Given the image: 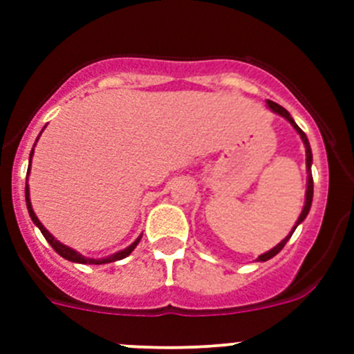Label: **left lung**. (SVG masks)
Instances as JSON below:
<instances>
[{
  "instance_id": "1",
  "label": "left lung",
  "mask_w": 354,
  "mask_h": 354,
  "mask_svg": "<svg viewBox=\"0 0 354 354\" xmlns=\"http://www.w3.org/2000/svg\"><path fill=\"white\" fill-rule=\"evenodd\" d=\"M268 106H270V108L273 109L274 113L282 115L283 118H287V120L290 122V126H292L294 129L298 131V134H299V136H301L303 143H305V149H306V168H308V183H306V200H305V207H303L301 214H299V218H298V223L294 225V228H292V232H294V230H296V227H298V225L301 223L303 220H305V218H306V214H308V211H310V205H312V196H314V179H312V174H310V167H312V150H310V143H308V138H306V134L303 133V131L299 129L298 126H296V122L292 120V117H290V115H289V111H287L286 108H282V106H280V104H277V102H273V101H268ZM292 232H290L289 236H287L286 239L282 241V243H278V245L274 246L273 250H270V252H266L264 255H261V257H259L257 261H262V262H266V261H270V259H273L274 255H277V253L280 252V250H282L283 246H286V243H287V241H289V237L292 236Z\"/></svg>"
}]
</instances>
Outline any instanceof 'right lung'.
<instances>
[{
    "mask_svg": "<svg viewBox=\"0 0 354 354\" xmlns=\"http://www.w3.org/2000/svg\"><path fill=\"white\" fill-rule=\"evenodd\" d=\"M31 156H33V150H31V154H30V162H31ZM28 174H30V167H28ZM24 192H26V207H28V212H30V218H31V220H33V223H35L37 227L40 228V232H42V236L46 237V241H48L49 245L53 246V250H55V252L58 253V255H62V257H64V259H67V261L77 262V264H108V262L120 261V259H126L127 255H129V253L133 252L134 248H136V245H138V243H140V239H142V236H140L138 239L134 241L133 245L127 246V248L122 250V252L115 253V255H111V257H106V259H86V257H83V255H81V253H77L76 250H72V248H68V246H65V245H62V243H58V241H56L55 237H53L51 234H49L48 230H46V228H44V225L40 223L39 218H37L35 212H33V209H31L30 189H28V186H26V189H24Z\"/></svg>",
    "mask_w": 354,
    "mask_h": 354,
    "instance_id": "1",
    "label": "right lung"
}]
</instances>
